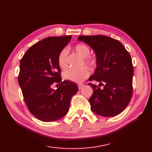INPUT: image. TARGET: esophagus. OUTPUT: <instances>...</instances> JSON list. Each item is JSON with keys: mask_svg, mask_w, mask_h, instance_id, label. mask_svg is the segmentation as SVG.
Wrapping results in <instances>:
<instances>
[{"mask_svg": "<svg viewBox=\"0 0 152 152\" xmlns=\"http://www.w3.org/2000/svg\"><path fill=\"white\" fill-rule=\"evenodd\" d=\"M84 86H85L84 84H79V85H78V88H79V89L80 90V89L82 88Z\"/></svg>", "mask_w": 152, "mask_h": 152, "instance_id": "esophagus-1", "label": "esophagus"}]
</instances>
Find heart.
Segmentation results:
<instances>
[{
	"label": "heart",
	"instance_id": "obj_1",
	"mask_svg": "<svg viewBox=\"0 0 152 152\" xmlns=\"http://www.w3.org/2000/svg\"><path fill=\"white\" fill-rule=\"evenodd\" d=\"M75 51L82 58H85V63L88 65L91 69H94L97 67V60L94 57H89L91 50L88 46L82 43L76 44L74 48ZM67 50H61L58 56V64L59 67L64 69L66 68V57ZM90 75V70L87 66H83L80 69H69L64 73V78L65 80L72 82L80 83L85 80Z\"/></svg>",
	"mask_w": 152,
	"mask_h": 152
}]
</instances>
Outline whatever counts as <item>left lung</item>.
<instances>
[{
  "instance_id": "left-lung-1",
  "label": "left lung",
  "mask_w": 152,
  "mask_h": 152,
  "mask_svg": "<svg viewBox=\"0 0 152 152\" xmlns=\"http://www.w3.org/2000/svg\"><path fill=\"white\" fill-rule=\"evenodd\" d=\"M77 40L91 47L96 56L97 67L91 81L93 94L88 99L93 112L103 117L115 116L130 103L133 92L134 68L131 56L119 41L104 35L80 36Z\"/></svg>"
}]
</instances>
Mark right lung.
<instances>
[{
    "mask_svg": "<svg viewBox=\"0 0 152 152\" xmlns=\"http://www.w3.org/2000/svg\"><path fill=\"white\" fill-rule=\"evenodd\" d=\"M71 37L43 39L31 47L20 60L18 81L24 102L31 113L42 121H54L64 117L72 96L78 91L76 83L61 81L58 64V54ZM54 82L61 85L56 90L50 87Z\"/></svg>",
    "mask_w": 152,
    "mask_h": 152,
    "instance_id": "add662e5",
    "label": "right lung"
}]
</instances>
